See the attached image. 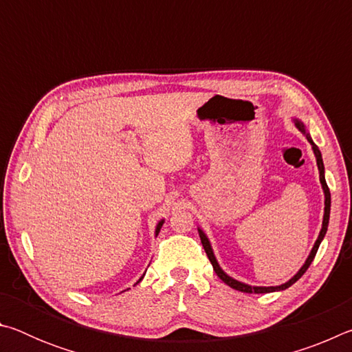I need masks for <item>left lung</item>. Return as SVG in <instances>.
Listing matches in <instances>:
<instances>
[{
  "mask_svg": "<svg viewBox=\"0 0 352 352\" xmlns=\"http://www.w3.org/2000/svg\"><path fill=\"white\" fill-rule=\"evenodd\" d=\"M294 122H295L296 129L300 130V132L306 136V140H307L309 142H311L312 151H314V155H315V160H317V166H318L320 183H321V188H323V194H324L323 223H321V230H320V234H318V237H317V241H315L314 247H312V250H311V253H309L307 259L305 261V264L301 265V269L298 270V272L295 273V275L289 279V281H285L284 284H279V285H250V284H245V283H242V281H237V279L231 278V276L228 275V273L223 272L222 267L219 265L217 258H216V254H214V250H212V245H211L210 239H208V236L205 234V231L201 230L200 226H199L200 241H201V243H204V248H205V252H206V254H208V259H210V262L212 264V269H214V272H216V275H217L220 279H222V281H223L226 285H230L231 289H236V290H239V292H243V294H270V292L285 290V289H289L292 284H295V283L298 281V279H300L302 275H305L306 270L309 269V265L312 264L315 254H317V252H318L320 243H321V241L324 239V234H326V231H327V225H329L331 192H329V188H327V184H326V178H324V164H323V158H321V152H320V148L317 147V144H315V142L312 141L311 135H309V132L306 130V126H305V124H302L301 119L294 118Z\"/></svg>",
  "mask_w": 352,
  "mask_h": 352,
  "instance_id": "left-lung-1",
  "label": "left lung"
}]
</instances>
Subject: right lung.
Returning <instances> with one entry per match:
<instances>
[{"label":"right lung","instance_id":"right-lung-1","mask_svg":"<svg viewBox=\"0 0 352 352\" xmlns=\"http://www.w3.org/2000/svg\"><path fill=\"white\" fill-rule=\"evenodd\" d=\"M163 223H164V219H162V220H160V222L157 223V226H155V237H157L158 236V233H160V230H162V226H163ZM144 275H146V273H142V276L138 279V281H136V284H138V283H141V279L142 278H144Z\"/></svg>","mask_w":352,"mask_h":352}]
</instances>
